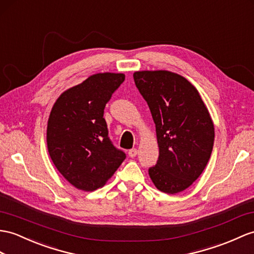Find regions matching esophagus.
Returning <instances> with one entry per match:
<instances>
[{
	"mask_svg": "<svg viewBox=\"0 0 254 254\" xmlns=\"http://www.w3.org/2000/svg\"><path fill=\"white\" fill-rule=\"evenodd\" d=\"M128 154H129V156H130L131 158H133V157L137 156V154H138V150H137V148H131V150H129Z\"/></svg>",
	"mask_w": 254,
	"mask_h": 254,
	"instance_id": "obj_1",
	"label": "esophagus"
}]
</instances>
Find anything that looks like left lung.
<instances>
[{"label": "left lung", "mask_w": 254, "mask_h": 254, "mask_svg": "<svg viewBox=\"0 0 254 254\" xmlns=\"http://www.w3.org/2000/svg\"><path fill=\"white\" fill-rule=\"evenodd\" d=\"M133 78L156 127L159 156L148 175L160 191L179 193L197 180L211 156L212 119L198 90L179 74L146 70Z\"/></svg>", "instance_id": "obj_1"}]
</instances>
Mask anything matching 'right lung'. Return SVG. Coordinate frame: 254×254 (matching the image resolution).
Listing matches in <instances>:
<instances>
[{
  "label": "right lung",
  "mask_w": 254,
  "mask_h": 254,
  "mask_svg": "<svg viewBox=\"0 0 254 254\" xmlns=\"http://www.w3.org/2000/svg\"><path fill=\"white\" fill-rule=\"evenodd\" d=\"M125 80L123 73H96L64 90L49 114L47 148L56 168L74 188L104 187L125 159L108 137L103 111Z\"/></svg>",
  "instance_id": "right-lung-1"
}]
</instances>
